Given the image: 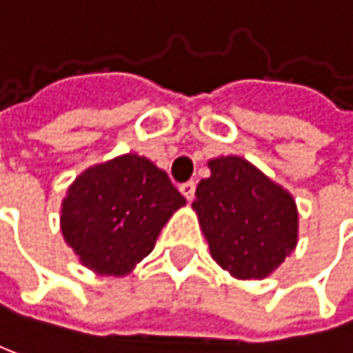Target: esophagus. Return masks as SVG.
Returning <instances> with one entry per match:
<instances>
[{"mask_svg": "<svg viewBox=\"0 0 353 353\" xmlns=\"http://www.w3.org/2000/svg\"><path fill=\"white\" fill-rule=\"evenodd\" d=\"M181 192H183V196L187 199V201H192V196H194V189H196V185L192 183V181H189V183H183L181 187Z\"/></svg>", "mask_w": 353, "mask_h": 353, "instance_id": "1", "label": "esophagus"}]
</instances>
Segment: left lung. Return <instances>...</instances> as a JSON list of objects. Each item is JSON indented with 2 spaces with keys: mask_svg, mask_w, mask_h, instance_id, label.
I'll list each match as a JSON object with an SVG mask.
<instances>
[{
  "mask_svg": "<svg viewBox=\"0 0 353 353\" xmlns=\"http://www.w3.org/2000/svg\"><path fill=\"white\" fill-rule=\"evenodd\" d=\"M211 176L194 192L211 255L239 279H261L297 243V209L288 190L239 157L209 163Z\"/></svg>",
  "mask_w": 353,
  "mask_h": 353,
  "instance_id": "8db88e82",
  "label": "left lung"
}]
</instances>
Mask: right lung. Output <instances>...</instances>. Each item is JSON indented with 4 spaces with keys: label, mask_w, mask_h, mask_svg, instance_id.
Segmentation results:
<instances>
[{
    "label": "right lung",
    "mask_w": 353,
    "mask_h": 353,
    "mask_svg": "<svg viewBox=\"0 0 353 353\" xmlns=\"http://www.w3.org/2000/svg\"><path fill=\"white\" fill-rule=\"evenodd\" d=\"M185 196L144 157L124 154L84 170L62 203V233L100 275H124L144 259Z\"/></svg>",
    "instance_id": "1"
}]
</instances>
